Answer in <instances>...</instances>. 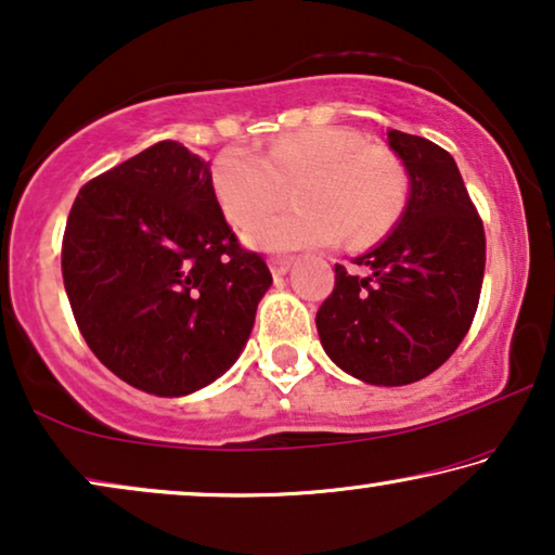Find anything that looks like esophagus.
I'll list each match as a JSON object with an SVG mask.
<instances>
[{
	"mask_svg": "<svg viewBox=\"0 0 555 555\" xmlns=\"http://www.w3.org/2000/svg\"><path fill=\"white\" fill-rule=\"evenodd\" d=\"M268 264H270V272H272V275L280 278V275H285L287 270H291L293 257H270Z\"/></svg>",
	"mask_w": 555,
	"mask_h": 555,
	"instance_id": "obj_1",
	"label": "esophagus"
}]
</instances>
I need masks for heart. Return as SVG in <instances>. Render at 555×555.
I'll use <instances>...</instances> for the list:
<instances>
[{
	"instance_id": "heart-1",
	"label": "heart",
	"mask_w": 555,
	"mask_h": 555,
	"mask_svg": "<svg viewBox=\"0 0 555 555\" xmlns=\"http://www.w3.org/2000/svg\"><path fill=\"white\" fill-rule=\"evenodd\" d=\"M211 189L232 222L250 219L242 230L249 247L285 253L328 245L338 234L348 245L384 237L406 207L409 177L391 151L369 146L363 135L315 128L283 135L264 156L245 146L224 149L211 166ZM287 191L298 208L259 214L282 203Z\"/></svg>"
}]
</instances>
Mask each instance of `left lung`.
I'll return each mask as SVG.
<instances>
[{"instance_id": "1", "label": "left lung", "mask_w": 555, "mask_h": 555, "mask_svg": "<svg viewBox=\"0 0 555 555\" xmlns=\"http://www.w3.org/2000/svg\"><path fill=\"white\" fill-rule=\"evenodd\" d=\"M404 162L409 202L393 232L336 264V285L315 325L333 363L366 384L404 386L429 376L473 325L485 275V230L457 164L422 135L389 131Z\"/></svg>"}]
</instances>
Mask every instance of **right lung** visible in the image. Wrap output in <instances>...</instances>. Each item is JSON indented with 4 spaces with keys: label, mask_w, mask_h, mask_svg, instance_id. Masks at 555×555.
<instances>
[{
    "label": "right lung",
    "mask_w": 555,
    "mask_h": 555,
    "mask_svg": "<svg viewBox=\"0 0 555 555\" xmlns=\"http://www.w3.org/2000/svg\"><path fill=\"white\" fill-rule=\"evenodd\" d=\"M63 280L105 369L146 393L186 397L237 361L272 275L227 224L209 162L158 141L75 196Z\"/></svg>",
    "instance_id": "obj_1"
}]
</instances>
